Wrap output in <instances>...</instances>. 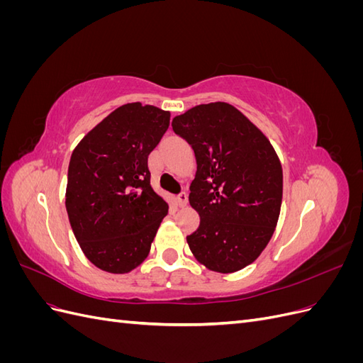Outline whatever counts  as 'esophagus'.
<instances>
[{"label": "esophagus", "instance_id": "esophagus-1", "mask_svg": "<svg viewBox=\"0 0 363 363\" xmlns=\"http://www.w3.org/2000/svg\"><path fill=\"white\" fill-rule=\"evenodd\" d=\"M177 204H179L180 207H186V204H188V194L182 192V194L177 196Z\"/></svg>", "mask_w": 363, "mask_h": 363}]
</instances>
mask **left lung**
Masks as SVG:
<instances>
[{"instance_id": "obj_1", "label": "left lung", "mask_w": 363, "mask_h": 363, "mask_svg": "<svg viewBox=\"0 0 363 363\" xmlns=\"http://www.w3.org/2000/svg\"><path fill=\"white\" fill-rule=\"evenodd\" d=\"M196 159L189 203L200 227L186 238L207 269L230 274L245 268L265 250L276 230L283 171L268 138L228 103L189 108L172 119Z\"/></svg>"}]
</instances>
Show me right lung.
I'll return each instance as SVG.
<instances>
[{
  "mask_svg": "<svg viewBox=\"0 0 363 363\" xmlns=\"http://www.w3.org/2000/svg\"><path fill=\"white\" fill-rule=\"evenodd\" d=\"M171 113L128 103L96 124L72 151L65 206L74 236L96 268L127 274L148 256L168 213L151 188L148 155Z\"/></svg>",
  "mask_w": 363,
  "mask_h": 363,
  "instance_id": "obj_1",
  "label": "right lung"
}]
</instances>
